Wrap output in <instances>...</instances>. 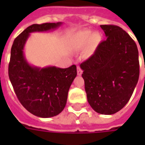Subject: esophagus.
Listing matches in <instances>:
<instances>
[{
  "label": "esophagus",
  "instance_id": "1",
  "mask_svg": "<svg viewBox=\"0 0 145 145\" xmlns=\"http://www.w3.org/2000/svg\"><path fill=\"white\" fill-rule=\"evenodd\" d=\"M77 75L80 76V75L82 74V73H83V71L81 70V68H80V66H77Z\"/></svg>",
  "mask_w": 145,
  "mask_h": 145
}]
</instances>
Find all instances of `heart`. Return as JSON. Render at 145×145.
<instances>
[{"mask_svg": "<svg viewBox=\"0 0 145 145\" xmlns=\"http://www.w3.org/2000/svg\"><path fill=\"white\" fill-rule=\"evenodd\" d=\"M101 40L99 34H92L89 31H82L76 33L70 38L69 44L71 47L75 50H80L84 49L87 45L86 53L90 56L94 52L98 44Z\"/></svg>", "mask_w": 145, "mask_h": 145, "instance_id": "obj_1", "label": "heart"}]
</instances>
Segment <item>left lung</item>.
<instances>
[{
    "instance_id": "left-lung-1",
    "label": "left lung",
    "mask_w": 145,
    "mask_h": 145,
    "mask_svg": "<svg viewBox=\"0 0 145 145\" xmlns=\"http://www.w3.org/2000/svg\"><path fill=\"white\" fill-rule=\"evenodd\" d=\"M100 27L107 39L80 66L89 104L95 112L110 115L126 105L137 85L138 51L135 41L120 27Z\"/></svg>"
}]
</instances>
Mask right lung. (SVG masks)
I'll use <instances>...</instances> for the list:
<instances>
[{"instance_id":"1","label":"right lung","mask_w":145,"mask_h":145,"mask_svg":"<svg viewBox=\"0 0 145 145\" xmlns=\"http://www.w3.org/2000/svg\"><path fill=\"white\" fill-rule=\"evenodd\" d=\"M62 22L34 24L14 40L9 63V77L17 98L31 114L43 118L56 116L66 105L68 93L77 76V67L39 68L31 65L24 55L30 33L44 32L59 28Z\"/></svg>"}]
</instances>
